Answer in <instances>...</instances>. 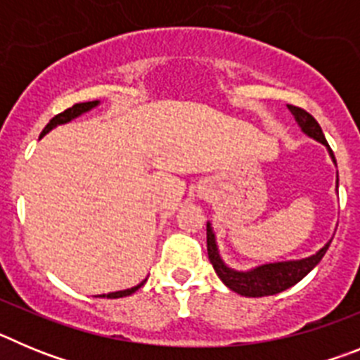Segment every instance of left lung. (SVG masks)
<instances>
[{"instance_id":"obj_1","label":"left lung","mask_w":360,"mask_h":360,"mask_svg":"<svg viewBox=\"0 0 360 360\" xmlns=\"http://www.w3.org/2000/svg\"><path fill=\"white\" fill-rule=\"evenodd\" d=\"M288 110H290L295 122H297V126L301 128V131H303L304 135H308L310 139H314V141L326 146L333 164L337 165L333 151L330 149L326 139H324L323 129H321V126L317 124V120L314 119L308 111L301 110V108L297 106H292V104H288ZM335 184L337 187H339V174H337ZM330 243H332V240L324 245L323 249L317 250L316 254L303 257V259L265 263V265L254 266V269L250 270H234L221 259V256H219L218 243H216V234L214 231H212L211 221H207V254L209 259H211L212 263V269H214V272L218 274V278L224 281L225 287H229L232 292H236V294L245 295V297L274 295L283 290H287V288L294 287L295 283L301 281V279H303L304 276L323 259V256L326 254V250H328Z\"/></svg>"}]
</instances>
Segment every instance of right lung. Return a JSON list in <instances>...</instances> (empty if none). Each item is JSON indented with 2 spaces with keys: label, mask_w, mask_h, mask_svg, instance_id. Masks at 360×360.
<instances>
[{
  "label": "right lung",
  "mask_w": 360,
  "mask_h": 360,
  "mask_svg": "<svg viewBox=\"0 0 360 360\" xmlns=\"http://www.w3.org/2000/svg\"><path fill=\"white\" fill-rule=\"evenodd\" d=\"M98 104H101V103H98V101H91V103H79V104H73L72 108H68V110H65V111H63V113H59V115L53 117V119L50 120L49 124H46V128H44L43 131H41V136H44L49 131H52L53 128H57V126H61V124H66V122H70V120L77 119V117H81L82 113H88V111H90V110H94V108H97ZM41 136H39V139H41ZM144 283H146V279H144V281L139 283L136 287L128 288V290L110 292V294H103V295H98V297H108V299L126 297V295H131L133 292L139 290V288H141L142 285H144Z\"/></svg>",
  "instance_id": "1"
}]
</instances>
